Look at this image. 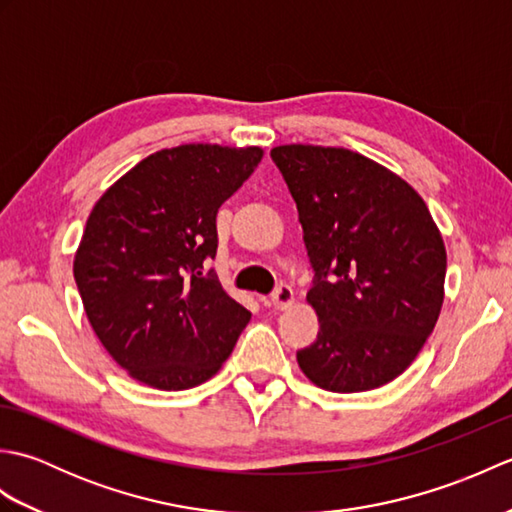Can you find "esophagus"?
<instances>
[{"label": "esophagus", "mask_w": 512, "mask_h": 512, "mask_svg": "<svg viewBox=\"0 0 512 512\" xmlns=\"http://www.w3.org/2000/svg\"><path fill=\"white\" fill-rule=\"evenodd\" d=\"M292 301H295V295H292L290 286H279L273 295H270V303H273L275 310H286Z\"/></svg>", "instance_id": "1"}]
</instances>
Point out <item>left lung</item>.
I'll return each mask as SVG.
<instances>
[{"label":"left lung","instance_id":"8db88e82","mask_svg":"<svg viewBox=\"0 0 512 512\" xmlns=\"http://www.w3.org/2000/svg\"><path fill=\"white\" fill-rule=\"evenodd\" d=\"M297 202L314 270L319 334L297 350L314 385L369 391L400 376L436 328L447 250L427 204L396 173L356 151H270Z\"/></svg>","mask_w":512,"mask_h":512}]
</instances>
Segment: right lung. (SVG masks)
I'll return each mask as SVG.
<instances>
[{
  "label": "right lung",
  "mask_w": 512,
  "mask_h": 512,
  "mask_svg": "<svg viewBox=\"0 0 512 512\" xmlns=\"http://www.w3.org/2000/svg\"><path fill=\"white\" fill-rule=\"evenodd\" d=\"M262 156L259 147L162 149L94 204L74 257L76 288L105 350L140 383L189 389L231 356L250 312L209 268L215 215Z\"/></svg>",
  "instance_id": "right-lung-1"
}]
</instances>
